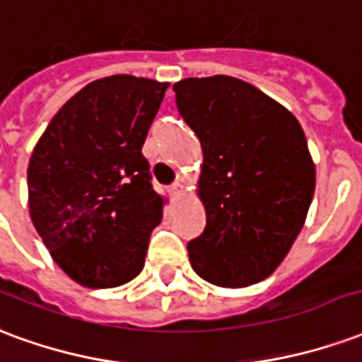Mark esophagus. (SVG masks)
Returning a JSON list of instances; mask_svg holds the SVG:
<instances>
[{"label": "esophagus", "mask_w": 362, "mask_h": 362, "mask_svg": "<svg viewBox=\"0 0 362 362\" xmlns=\"http://www.w3.org/2000/svg\"><path fill=\"white\" fill-rule=\"evenodd\" d=\"M170 192L173 194V197H183L185 192H187V189H185L183 183H173L171 185Z\"/></svg>", "instance_id": "obj_1"}]
</instances>
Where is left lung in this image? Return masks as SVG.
<instances>
[{
  "label": "left lung",
  "mask_w": 362,
  "mask_h": 362,
  "mask_svg": "<svg viewBox=\"0 0 362 362\" xmlns=\"http://www.w3.org/2000/svg\"><path fill=\"white\" fill-rule=\"evenodd\" d=\"M177 110L197 133V183L206 228L192 239V270L218 287H249L284 262L313 202L316 170L287 107L241 78H183Z\"/></svg>",
  "instance_id": "left-lung-1"
}]
</instances>
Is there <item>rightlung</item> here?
<instances>
[{
	"instance_id": "right-lung-1",
	"label": "right lung",
	"mask_w": 362,
	"mask_h": 362,
	"mask_svg": "<svg viewBox=\"0 0 362 362\" xmlns=\"http://www.w3.org/2000/svg\"><path fill=\"white\" fill-rule=\"evenodd\" d=\"M170 83L133 75L92 81L55 113L28 162V212L49 255L90 289L142 272L165 199L142 144Z\"/></svg>"
}]
</instances>
